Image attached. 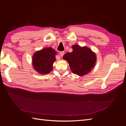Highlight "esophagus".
I'll return each mask as SVG.
<instances>
[{"label":"esophagus","mask_w":126,"mask_h":126,"mask_svg":"<svg viewBox=\"0 0 126 126\" xmlns=\"http://www.w3.org/2000/svg\"><path fill=\"white\" fill-rule=\"evenodd\" d=\"M64 54V51H61V52H60V55L61 57H63Z\"/></svg>","instance_id":"obj_1"}]
</instances>
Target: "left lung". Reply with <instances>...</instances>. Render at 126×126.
<instances>
[{
    "instance_id": "obj_1",
    "label": "left lung",
    "mask_w": 126,
    "mask_h": 126,
    "mask_svg": "<svg viewBox=\"0 0 126 126\" xmlns=\"http://www.w3.org/2000/svg\"><path fill=\"white\" fill-rule=\"evenodd\" d=\"M72 51L67 52L63 56L69 64L71 71L79 76H84L91 70L96 62V56L86 46L72 45Z\"/></svg>"
}]
</instances>
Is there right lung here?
<instances>
[{
	"label": "right lung",
	"mask_w": 126,
	"mask_h": 126,
	"mask_svg": "<svg viewBox=\"0 0 126 126\" xmlns=\"http://www.w3.org/2000/svg\"><path fill=\"white\" fill-rule=\"evenodd\" d=\"M57 52L51 47H47L36 51L32 58L33 69L40 74H47L52 70Z\"/></svg>",
	"instance_id": "add662e5"
}]
</instances>
